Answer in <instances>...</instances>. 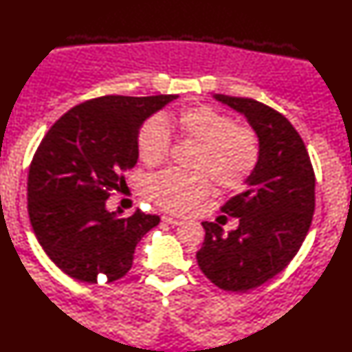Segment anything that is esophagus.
I'll return each mask as SVG.
<instances>
[{
    "instance_id": "34e87169",
    "label": "esophagus",
    "mask_w": 352,
    "mask_h": 352,
    "mask_svg": "<svg viewBox=\"0 0 352 352\" xmlns=\"http://www.w3.org/2000/svg\"><path fill=\"white\" fill-rule=\"evenodd\" d=\"M162 221L167 222V224H170V226L180 224V219H177V217H172V216H162Z\"/></svg>"
}]
</instances>
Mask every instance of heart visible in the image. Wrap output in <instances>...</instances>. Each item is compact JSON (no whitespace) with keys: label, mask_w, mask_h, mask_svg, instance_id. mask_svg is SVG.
<instances>
[{"label":"heart","mask_w":352,"mask_h":352,"mask_svg":"<svg viewBox=\"0 0 352 352\" xmlns=\"http://www.w3.org/2000/svg\"><path fill=\"white\" fill-rule=\"evenodd\" d=\"M170 131L197 151L190 162L193 173L166 170L151 179L148 197L166 211H190L208 195L209 180L216 188H235L250 177L260 159V140L250 126L237 124L209 105H195L154 117L141 126L136 144L146 166L166 161Z\"/></svg>","instance_id":"1"}]
</instances>
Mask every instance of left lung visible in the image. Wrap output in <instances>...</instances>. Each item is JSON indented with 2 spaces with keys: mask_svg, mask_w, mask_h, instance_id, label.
<instances>
[{
  "mask_svg": "<svg viewBox=\"0 0 352 352\" xmlns=\"http://www.w3.org/2000/svg\"><path fill=\"white\" fill-rule=\"evenodd\" d=\"M212 97L247 118L260 140V159L243 188L221 208L237 217L239 228L224 234L216 222H201L206 235L197 260L217 287L245 292L281 273L299 252L312 224L315 173L284 115L253 99Z\"/></svg>",
  "mask_w": 352,
  "mask_h": 352,
  "instance_id": "left-lung-1",
  "label": "left lung"
}]
</instances>
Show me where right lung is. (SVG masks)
Returning a JSON list of instances; mask_svg holds the SVG:
<instances>
[{
  "mask_svg": "<svg viewBox=\"0 0 352 352\" xmlns=\"http://www.w3.org/2000/svg\"><path fill=\"white\" fill-rule=\"evenodd\" d=\"M179 96H104L79 104L48 130L29 168L28 209L38 243L63 273L81 283L117 281L135 248L161 221L136 209L109 211L112 191L138 162V133Z\"/></svg>",
  "mask_w": 352,
  "mask_h": 352,
  "instance_id": "1",
  "label": "right lung"
}]
</instances>
